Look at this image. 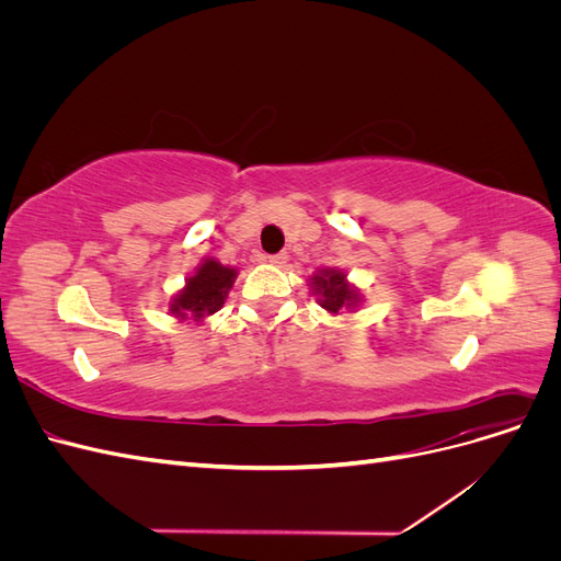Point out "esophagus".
Returning a JSON list of instances; mask_svg holds the SVG:
<instances>
[{
  "instance_id": "34e87169",
  "label": "esophagus",
  "mask_w": 561,
  "mask_h": 561,
  "mask_svg": "<svg viewBox=\"0 0 561 561\" xmlns=\"http://www.w3.org/2000/svg\"><path fill=\"white\" fill-rule=\"evenodd\" d=\"M266 262H268V264H274V266H283V264L287 262V252H276V254H268Z\"/></svg>"
}]
</instances>
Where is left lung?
<instances>
[{"label": "left lung", "instance_id": "8db88e82", "mask_svg": "<svg viewBox=\"0 0 561 561\" xmlns=\"http://www.w3.org/2000/svg\"><path fill=\"white\" fill-rule=\"evenodd\" d=\"M311 285L318 295L320 307L330 313L353 309L355 301H358V293L346 283V274L339 268H322L320 274L311 278Z\"/></svg>", "mask_w": 561, "mask_h": 561}]
</instances>
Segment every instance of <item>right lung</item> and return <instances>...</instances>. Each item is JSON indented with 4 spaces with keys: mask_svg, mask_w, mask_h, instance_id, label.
<instances>
[{
    "mask_svg": "<svg viewBox=\"0 0 561 561\" xmlns=\"http://www.w3.org/2000/svg\"><path fill=\"white\" fill-rule=\"evenodd\" d=\"M236 268H229L215 260H206L192 278H186L184 290H180L171 301V313L178 318L194 316L201 320L222 309L227 293L231 290Z\"/></svg>",
    "mask_w": 561,
    "mask_h": 561,
    "instance_id": "1",
    "label": "right lung"
}]
</instances>
